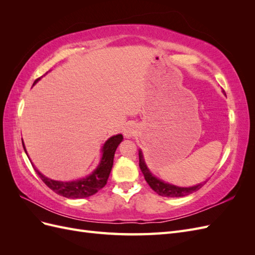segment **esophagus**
Listing matches in <instances>:
<instances>
[{"label":"esophagus","instance_id":"34e87169","mask_svg":"<svg viewBox=\"0 0 255 255\" xmlns=\"http://www.w3.org/2000/svg\"><path fill=\"white\" fill-rule=\"evenodd\" d=\"M136 130H137L136 126L133 125V123H129V125H128L127 128H125V136H126L127 138L133 137V136L136 134Z\"/></svg>","mask_w":255,"mask_h":255}]
</instances>
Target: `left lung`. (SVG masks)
Wrapping results in <instances>:
<instances>
[{
    "label": "left lung",
    "mask_w": 255,
    "mask_h": 255,
    "mask_svg": "<svg viewBox=\"0 0 255 255\" xmlns=\"http://www.w3.org/2000/svg\"><path fill=\"white\" fill-rule=\"evenodd\" d=\"M225 94V91H223ZM226 95V94H225ZM139 167L141 169V172L144 176V179L146 183L149 184V186L158 194L161 197H166V198H180V197H185L188 196L192 192H195L201 188L204 183H200L198 185H195V186L191 187H180V186H175V185L166 183L164 181L159 180L158 177L155 175H153L151 171L149 170L148 166L145 165V161L142 155L141 150H139Z\"/></svg>",
    "instance_id": "8db88e82"
}]
</instances>
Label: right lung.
<instances>
[{"instance_id": "right-lung-1", "label": "right lung", "mask_w": 255, "mask_h": 255, "mask_svg": "<svg viewBox=\"0 0 255 255\" xmlns=\"http://www.w3.org/2000/svg\"><path fill=\"white\" fill-rule=\"evenodd\" d=\"M41 78L37 79L34 82V85ZM122 139H123V136L121 134L115 135L109 138L102 146V150H101L102 157L100 159L98 167L86 177H83V179L76 180V181L63 182V181H55V180L49 179V177L43 175L39 170H38V169L33 165L32 161H30V163H32V166L34 167L36 173L39 175V177L43 181V183L54 192H56L57 195L63 196L65 198H69V199L87 198L95 195L96 192H98L106 185L107 179H109L110 173L112 171V167L114 164L115 152L117 150L118 145L120 144ZM22 144L27 155V152L23 140H22Z\"/></svg>"}]
</instances>
